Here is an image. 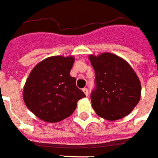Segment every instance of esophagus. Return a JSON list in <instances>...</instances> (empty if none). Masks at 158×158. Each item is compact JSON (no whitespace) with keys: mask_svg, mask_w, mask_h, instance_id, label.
<instances>
[{"mask_svg":"<svg viewBox=\"0 0 158 158\" xmlns=\"http://www.w3.org/2000/svg\"><path fill=\"white\" fill-rule=\"evenodd\" d=\"M82 91H83V93H85V95H86V96H88V90H87V88H83V89H82Z\"/></svg>","mask_w":158,"mask_h":158,"instance_id":"1","label":"esophagus"}]
</instances>
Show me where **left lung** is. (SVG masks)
Returning <instances> with one entry per match:
<instances>
[{
	"mask_svg": "<svg viewBox=\"0 0 158 158\" xmlns=\"http://www.w3.org/2000/svg\"><path fill=\"white\" fill-rule=\"evenodd\" d=\"M95 71L96 87L91 94L94 111L114 121L127 116L137 105L141 86L133 68L124 59L111 53L89 55Z\"/></svg>",
	"mask_w": 158,
	"mask_h": 158,
	"instance_id": "8db88e82",
	"label": "left lung"
}]
</instances>
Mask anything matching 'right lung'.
I'll use <instances>...</instances> for the list:
<instances>
[{"instance_id":"obj_1","label":"right lung","mask_w":158,"mask_h":158,"mask_svg":"<svg viewBox=\"0 0 158 158\" xmlns=\"http://www.w3.org/2000/svg\"><path fill=\"white\" fill-rule=\"evenodd\" d=\"M73 56L56 55L44 59L31 71L23 87L27 109L44 121L56 123L72 114L77 101L86 95L71 77Z\"/></svg>"}]
</instances>
